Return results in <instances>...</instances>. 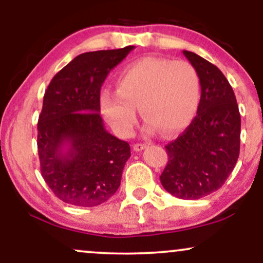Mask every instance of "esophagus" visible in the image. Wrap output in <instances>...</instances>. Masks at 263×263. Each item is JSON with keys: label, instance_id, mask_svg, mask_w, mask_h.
I'll list each match as a JSON object with an SVG mask.
<instances>
[{"label": "esophagus", "instance_id": "1", "mask_svg": "<svg viewBox=\"0 0 263 263\" xmlns=\"http://www.w3.org/2000/svg\"><path fill=\"white\" fill-rule=\"evenodd\" d=\"M144 148H147V143H135L134 144V149L140 152V151H143Z\"/></svg>", "mask_w": 263, "mask_h": 263}]
</instances>
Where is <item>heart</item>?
I'll return each mask as SVG.
<instances>
[{
	"mask_svg": "<svg viewBox=\"0 0 263 263\" xmlns=\"http://www.w3.org/2000/svg\"><path fill=\"white\" fill-rule=\"evenodd\" d=\"M117 90L100 96L101 114L121 136L137 123V110L147 120L146 129L174 135L189 125L200 101V81L189 63L143 58L126 66L117 77Z\"/></svg>",
	"mask_w": 263,
	"mask_h": 263,
	"instance_id": "obj_1",
	"label": "heart"
}]
</instances>
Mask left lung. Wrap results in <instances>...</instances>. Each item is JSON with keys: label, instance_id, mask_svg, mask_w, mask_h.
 Wrapping results in <instances>:
<instances>
[{"label": "left lung", "instance_id": "obj_1", "mask_svg": "<svg viewBox=\"0 0 263 263\" xmlns=\"http://www.w3.org/2000/svg\"><path fill=\"white\" fill-rule=\"evenodd\" d=\"M197 71L201 96L197 116L165 146L163 188L179 199H199L220 189L240 155L241 117L234 90L218 66L183 50Z\"/></svg>", "mask_w": 263, "mask_h": 263}]
</instances>
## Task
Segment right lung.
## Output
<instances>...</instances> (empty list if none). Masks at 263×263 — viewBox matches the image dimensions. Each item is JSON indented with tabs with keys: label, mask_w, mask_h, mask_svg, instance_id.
Masks as SVG:
<instances>
[{
	"label": "right lung",
	"mask_w": 263,
	"mask_h": 263,
	"mask_svg": "<svg viewBox=\"0 0 263 263\" xmlns=\"http://www.w3.org/2000/svg\"><path fill=\"white\" fill-rule=\"evenodd\" d=\"M132 49L80 54L48 85L38 120V156L42 177L64 203L98 206L119 189L131 149L105 129L100 90Z\"/></svg>",
	"instance_id": "1"
}]
</instances>
